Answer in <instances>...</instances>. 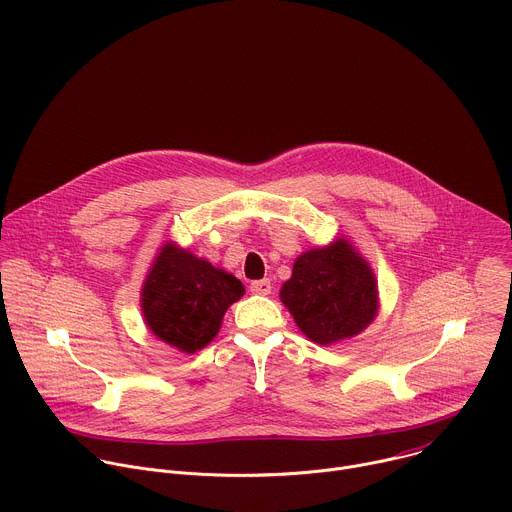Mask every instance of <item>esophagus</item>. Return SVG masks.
Segmentation results:
<instances>
[{"label":"esophagus","mask_w":512,"mask_h":512,"mask_svg":"<svg viewBox=\"0 0 512 512\" xmlns=\"http://www.w3.org/2000/svg\"><path fill=\"white\" fill-rule=\"evenodd\" d=\"M251 291L257 295H269L271 293V281L269 279H257L251 283Z\"/></svg>","instance_id":"34e87169"}]
</instances>
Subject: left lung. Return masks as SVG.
<instances>
[{"label": "left lung", "instance_id": "8db88e82", "mask_svg": "<svg viewBox=\"0 0 512 512\" xmlns=\"http://www.w3.org/2000/svg\"><path fill=\"white\" fill-rule=\"evenodd\" d=\"M281 301L297 327L319 346L364 331L378 313V283L368 261L348 243L309 249L293 263Z\"/></svg>", "mask_w": 512, "mask_h": 512}]
</instances>
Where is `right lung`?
<instances>
[{
	"label": "right lung",
	"instance_id": "obj_1",
	"mask_svg": "<svg viewBox=\"0 0 512 512\" xmlns=\"http://www.w3.org/2000/svg\"><path fill=\"white\" fill-rule=\"evenodd\" d=\"M243 293V283L231 273L166 243L142 285V315L164 344L195 354L219 333L225 311Z\"/></svg>",
	"mask_w": 512,
	"mask_h": 512
}]
</instances>
